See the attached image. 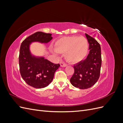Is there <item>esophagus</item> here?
I'll list each match as a JSON object with an SVG mask.
<instances>
[{
	"mask_svg": "<svg viewBox=\"0 0 123 123\" xmlns=\"http://www.w3.org/2000/svg\"><path fill=\"white\" fill-rule=\"evenodd\" d=\"M60 65H61V66L62 67H65L67 66V65L65 64V63H64V62H61Z\"/></svg>",
	"mask_w": 123,
	"mask_h": 123,
	"instance_id": "esophagus-1",
	"label": "esophagus"
}]
</instances>
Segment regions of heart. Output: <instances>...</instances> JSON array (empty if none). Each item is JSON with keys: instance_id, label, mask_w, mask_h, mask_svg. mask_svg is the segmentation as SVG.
<instances>
[{"instance_id": "obj_1", "label": "heart", "mask_w": 123, "mask_h": 123, "mask_svg": "<svg viewBox=\"0 0 123 123\" xmlns=\"http://www.w3.org/2000/svg\"><path fill=\"white\" fill-rule=\"evenodd\" d=\"M88 42L84 36L63 37L55 44L54 49L58 53H65L67 61L76 64L83 61L88 53Z\"/></svg>"}]
</instances>
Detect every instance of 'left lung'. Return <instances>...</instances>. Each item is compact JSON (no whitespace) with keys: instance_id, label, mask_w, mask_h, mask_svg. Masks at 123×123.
Wrapping results in <instances>:
<instances>
[{"instance_id":"left-lung-1","label":"left lung","mask_w":123,"mask_h":123,"mask_svg":"<svg viewBox=\"0 0 123 123\" xmlns=\"http://www.w3.org/2000/svg\"><path fill=\"white\" fill-rule=\"evenodd\" d=\"M90 50L86 59L73 66L74 72L70 79L71 84L76 88L86 89L91 87L98 80L102 65L101 49L94 38L85 34Z\"/></svg>"}]
</instances>
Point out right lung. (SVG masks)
<instances>
[{"label":"right lung","instance_id":"1","mask_svg":"<svg viewBox=\"0 0 123 123\" xmlns=\"http://www.w3.org/2000/svg\"><path fill=\"white\" fill-rule=\"evenodd\" d=\"M50 33L37 32L22 42L19 51V65L21 76L26 83L35 88L47 87L52 81L55 72L60 67L44 59L32 56L29 49L32 42L47 43L52 39Z\"/></svg>","mask_w":123,"mask_h":123}]
</instances>
